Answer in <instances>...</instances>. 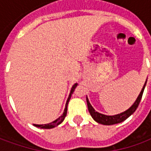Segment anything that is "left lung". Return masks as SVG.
Masks as SVG:
<instances>
[{
	"label": "left lung",
	"instance_id": "8db88e82",
	"mask_svg": "<svg viewBox=\"0 0 151 151\" xmlns=\"http://www.w3.org/2000/svg\"><path fill=\"white\" fill-rule=\"evenodd\" d=\"M146 82L147 80L145 82V84L143 86L142 89V91L140 92L138 97L136 99V101L134 102L131 107H130L128 110H126L124 112H121L120 114H117V115H115V116H107V115H104V114H101L96 111L94 109V108L92 107L91 104H90L88 99L86 97V103H87V107H88L89 112L91 114V116H92V118L99 124H104V125H111V124H118L122 122L124 120H125L128 118L132 114L136 111L137 108L138 107V105L140 104V101L142 99V97L143 91H144V89H145V86H146Z\"/></svg>",
	"mask_w": 151,
	"mask_h": 151
}]
</instances>
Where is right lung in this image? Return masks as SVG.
<instances>
[{
	"label": "right lung",
	"instance_id": "right-lung-1",
	"mask_svg": "<svg viewBox=\"0 0 151 151\" xmlns=\"http://www.w3.org/2000/svg\"><path fill=\"white\" fill-rule=\"evenodd\" d=\"M77 86H78V83H75L74 85L73 86V87L71 88V91H70V93H69V98L67 99V101H66L65 104V110H64V112L63 114L59 117V118H57L56 120H54L52 121V123L49 124H34L35 127H38V128H40V129H52L54 127L57 126V125H59L60 124H61L63 122V120H65V118L66 116V114H67V107H68V104H69V101L70 98H71V95L74 91V90L77 87Z\"/></svg>",
	"mask_w": 151,
	"mask_h": 151
}]
</instances>
